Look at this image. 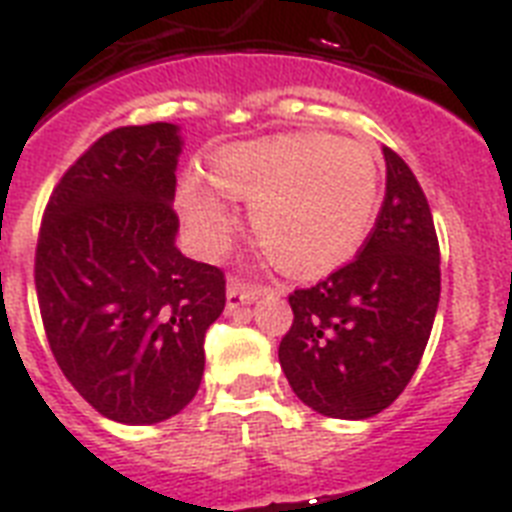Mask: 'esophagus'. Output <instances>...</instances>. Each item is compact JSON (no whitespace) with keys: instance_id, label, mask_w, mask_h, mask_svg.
I'll return each mask as SVG.
<instances>
[{"instance_id":"esophagus-1","label":"esophagus","mask_w":512,"mask_h":512,"mask_svg":"<svg viewBox=\"0 0 512 512\" xmlns=\"http://www.w3.org/2000/svg\"><path fill=\"white\" fill-rule=\"evenodd\" d=\"M263 292V286H255V284H244L239 278H231L226 286V302H228V310H236V307L249 305V302H255Z\"/></svg>"}]
</instances>
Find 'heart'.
I'll return each mask as SVG.
<instances>
[{"mask_svg": "<svg viewBox=\"0 0 512 512\" xmlns=\"http://www.w3.org/2000/svg\"><path fill=\"white\" fill-rule=\"evenodd\" d=\"M207 176L220 194L252 202L260 247L299 276L347 263L371 234L381 199L371 147L315 131L226 144L207 157ZM176 207L199 252L228 247L236 220L202 178H181Z\"/></svg>", "mask_w": 512, "mask_h": 512, "instance_id": "1", "label": "heart"}]
</instances>
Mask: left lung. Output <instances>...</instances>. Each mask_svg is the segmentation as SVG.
<instances>
[{
    "mask_svg": "<svg viewBox=\"0 0 512 512\" xmlns=\"http://www.w3.org/2000/svg\"><path fill=\"white\" fill-rule=\"evenodd\" d=\"M386 197L352 263L289 294L294 321L278 347L289 386L315 413L363 421L410 384L434 326L442 273L418 178L384 147Z\"/></svg>",
    "mask_w": 512,
    "mask_h": 512,
    "instance_id": "1",
    "label": "left lung"
}]
</instances>
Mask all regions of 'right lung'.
I'll return each instance as SVG.
<instances>
[{
  "label": "right lung",
  "mask_w": 512,
  "mask_h": 512,
  "mask_svg": "<svg viewBox=\"0 0 512 512\" xmlns=\"http://www.w3.org/2000/svg\"><path fill=\"white\" fill-rule=\"evenodd\" d=\"M173 123L115 128L54 186L36 244L52 355L97 413L149 426L181 413L205 373L226 278L176 247Z\"/></svg>",
  "instance_id": "add662e5"
}]
</instances>
